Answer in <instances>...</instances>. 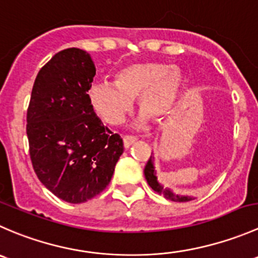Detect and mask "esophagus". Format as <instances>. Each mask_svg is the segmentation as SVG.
<instances>
[{
	"label": "esophagus",
	"instance_id": "34e87169",
	"mask_svg": "<svg viewBox=\"0 0 258 258\" xmlns=\"http://www.w3.org/2000/svg\"><path fill=\"white\" fill-rule=\"evenodd\" d=\"M135 142H137V138H134V137H124L123 138V144H124V148H125V149H128V148L132 147Z\"/></svg>",
	"mask_w": 258,
	"mask_h": 258
}]
</instances>
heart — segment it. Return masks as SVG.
<instances>
[{
    "mask_svg": "<svg viewBox=\"0 0 258 258\" xmlns=\"http://www.w3.org/2000/svg\"><path fill=\"white\" fill-rule=\"evenodd\" d=\"M183 83L178 66L159 62L134 63L115 75L114 84L95 83L89 89V100L99 118L109 125H119L132 110L133 100L143 111L133 125L144 128L148 117L167 118L172 111Z\"/></svg>",
    "mask_w": 258,
    "mask_h": 258,
    "instance_id": "obj_1",
    "label": "heart"
}]
</instances>
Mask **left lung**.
<instances>
[{
	"instance_id": "8db88e82",
	"label": "left lung",
	"mask_w": 258,
	"mask_h": 258,
	"mask_svg": "<svg viewBox=\"0 0 258 258\" xmlns=\"http://www.w3.org/2000/svg\"><path fill=\"white\" fill-rule=\"evenodd\" d=\"M154 157L150 155L149 160H148L147 165L144 168V175L145 179H147L148 184L152 187L153 190H155L159 195L164 196L167 200L173 201V202H189V201L195 200L193 197H189V196H182V195H175L173 193L169 188H164L159 182H158V178L155 175V168H154Z\"/></svg>"
}]
</instances>
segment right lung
<instances>
[{
    "label": "right lung",
    "mask_w": 258,
    "mask_h": 258,
    "mask_svg": "<svg viewBox=\"0 0 258 258\" xmlns=\"http://www.w3.org/2000/svg\"><path fill=\"white\" fill-rule=\"evenodd\" d=\"M96 69L76 47L39 71L27 109L30 158L40 182L60 200L84 203L110 183L123 139L96 116L89 89Z\"/></svg>",
    "instance_id": "right-lung-1"
}]
</instances>
